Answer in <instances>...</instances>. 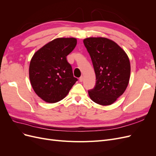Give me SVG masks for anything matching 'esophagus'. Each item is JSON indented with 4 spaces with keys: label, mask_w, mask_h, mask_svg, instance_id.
Segmentation results:
<instances>
[{
    "label": "esophagus",
    "mask_w": 156,
    "mask_h": 156,
    "mask_svg": "<svg viewBox=\"0 0 156 156\" xmlns=\"http://www.w3.org/2000/svg\"><path fill=\"white\" fill-rule=\"evenodd\" d=\"M79 81H80V82H83V76L80 77V78H79Z\"/></svg>",
    "instance_id": "esophagus-1"
}]
</instances>
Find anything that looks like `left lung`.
Listing matches in <instances>:
<instances>
[{
  "instance_id": "1",
  "label": "left lung",
  "mask_w": 156,
  "mask_h": 156,
  "mask_svg": "<svg viewBox=\"0 0 156 156\" xmlns=\"http://www.w3.org/2000/svg\"><path fill=\"white\" fill-rule=\"evenodd\" d=\"M90 56L96 83L88 91L91 100L106 106L115 103L128 85L131 66L128 56L116 42L103 37H90L83 40Z\"/></svg>"
}]
</instances>
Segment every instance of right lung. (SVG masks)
<instances>
[{"label": "right lung", "mask_w": 156, "mask_h": 156, "mask_svg": "<svg viewBox=\"0 0 156 156\" xmlns=\"http://www.w3.org/2000/svg\"><path fill=\"white\" fill-rule=\"evenodd\" d=\"M76 45L75 37H58L44 45L32 57L29 65L31 86L45 102L54 103L63 100L77 81L66 60Z\"/></svg>", "instance_id": "1"}]
</instances>
